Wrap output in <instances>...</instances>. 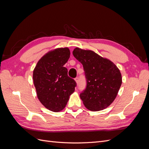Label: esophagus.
<instances>
[{
  "label": "esophagus",
  "instance_id": "obj_1",
  "mask_svg": "<svg viewBox=\"0 0 149 149\" xmlns=\"http://www.w3.org/2000/svg\"><path fill=\"white\" fill-rule=\"evenodd\" d=\"M74 80H75L76 83H77V84H78V83H79V78H78V77H76V78L74 79Z\"/></svg>",
  "mask_w": 149,
  "mask_h": 149
}]
</instances>
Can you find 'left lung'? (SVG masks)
Instances as JSON below:
<instances>
[{
	"instance_id": "8db88e82",
	"label": "left lung",
	"mask_w": 149,
	"mask_h": 149,
	"mask_svg": "<svg viewBox=\"0 0 149 149\" xmlns=\"http://www.w3.org/2000/svg\"><path fill=\"white\" fill-rule=\"evenodd\" d=\"M73 55L83 65L86 79V88L80 94L84 105L91 111L106 109L120 89V70L111 61L91 50L76 48Z\"/></svg>"
}]
</instances>
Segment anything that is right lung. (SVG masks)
I'll return each mask as SVG.
<instances>
[{"label": "right lung", "mask_w": 149, "mask_h": 149, "mask_svg": "<svg viewBox=\"0 0 149 149\" xmlns=\"http://www.w3.org/2000/svg\"><path fill=\"white\" fill-rule=\"evenodd\" d=\"M70 56L69 48L55 49L40 58L33 70L37 97L49 111L57 112L63 109L74 91L76 83L68 76V70L63 66Z\"/></svg>", "instance_id": "obj_1"}]
</instances>
